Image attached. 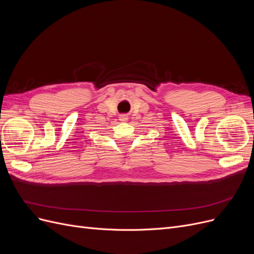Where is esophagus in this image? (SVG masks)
Instances as JSON below:
<instances>
[{
    "label": "esophagus",
    "mask_w": 254,
    "mask_h": 254,
    "mask_svg": "<svg viewBox=\"0 0 254 254\" xmlns=\"http://www.w3.org/2000/svg\"><path fill=\"white\" fill-rule=\"evenodd\" d=\"M126 120H128V118H127V115L126 114H122V115H120V121H126Z\"/></svg>",
    "instance_id": "1"
}]
</instances>
